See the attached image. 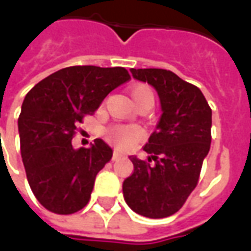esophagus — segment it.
<instances>
[{"instance_id":"34e87169","label":"esophagus","mask_w":251,"mask_h":251,"mask_svg":"<svg viewBox=\"0 0 251 251\" xmlns=\"http://www.w3.org/2000/svg\"><path fill=\"white\" fill-rule=\"evenodd\" d=\"M124 156L122 154H120L118 152H114L113 153V161H117V160H120V158H122Z\"/></svg>"}]
</instances>
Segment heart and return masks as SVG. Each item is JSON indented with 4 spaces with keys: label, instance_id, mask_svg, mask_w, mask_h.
Here are the masks:
<instances>
[{
    "label": "heart",
    "instance_id": "obj_1",
    "mask_svg": "<svg viewBox=\"0 0 251 251\" xmlns=\"http://www.w3.org/2000/svg\"><path fill=\"white\" fill-rule=\"evenodd\" d=\"M131 98L138 106L141 103H152L154 102V95L151 88L145 84H140L131 88ZM106 136L110 141L115 144L121 149H129L141 138V131L134 126L115 125L106 130Z\"/></svg>",
    "mask_w": 251,
    "mask_h": 251
}]
</instances>
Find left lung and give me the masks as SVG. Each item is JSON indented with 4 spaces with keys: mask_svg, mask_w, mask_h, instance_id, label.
<instances>
[{
    "mask_svg": "<svg viewBox=\"0 0 251 251\" xmlns=\"http://www.w3.org/2000/svg\"><path fill=\"white\" fill-rule=\"evenodd\" d=\"M156 88L163 114L144 147L148 160L130 156L133 174L122 184L131 210L147 218L174 215L199 181L211 145L212 111L199 88L161 68H131Z\"/></svg>",
    "mask_w": 251,
    "mask_h": 251,
    "instance_id": "8db88e82",
    "label": "left lung"
}]
</instances>
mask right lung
Instances as JSON below:
<instances>
[{
  "instance_id": "obj_1",
  "label": "right lung",
  "mask_w": 251,
  "mask_h": 251,
  "mask_svg": "<svg viewBox=\"0 0 251 251\" xmlns=\"http://www.w3.org/2000/svg\"><path fill=\"white\" fill-rule=\"evenodd\" d=\"M129 79L124 67H67L26 94L19 117L20 149L30 189L47 210L70 215L88 203L113 151L100 138L80 149L71 141L83 117Z\"/></svg>"
}]
</instances>
